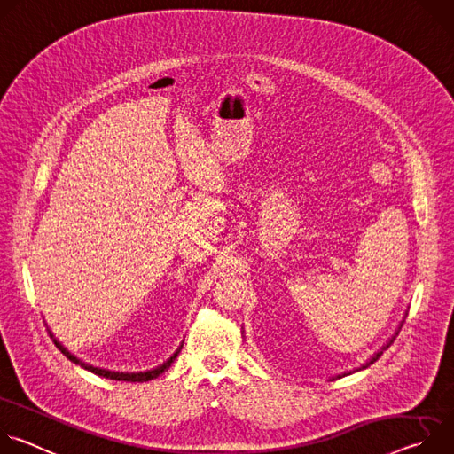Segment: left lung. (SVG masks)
Masks as SVG:
<instances>
[{
  "mask_svg": "<svg viewBox=\"0 0 454 454\" xmlns=\"http://www.w3.org/2000/svg\"><path fill=\"white\" fill-rule=\"evenodd\" d=\"M401 327H403V325H401ZM397 334H399V331H397V333H395V336H397ZM395 336H394V338H392V340H390V343H387V345H386V347H382V350H386V348H387V347H390V345H392V343H394V340H395ZM382 350H380V352H377V354H375V356H373V357H372V359H370V361H368V363H366V364H363V368H366V366H370V364H372V363H375V361H377V359H379V357H380V354H382Z\"/></svg>",
  "mask_w": 454,
  "mask_h": 454,
  "instance_id": "left-lung-1",
  "label": "left lung"
}]
</instances>
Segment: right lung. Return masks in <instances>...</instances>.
Returning a JSON list of instances; mask_svg holds the SVG:
<instances>
[{
	"label": "right lung",
	"mask_w": 454,
	"mask_h": 454,
	"mask_svg": "<svg viewBox=\"0 0 454 454\" xmlns=\"http://www.w3.org/2000/svg\"><path fill=\"white\" fill-rule=\"evenodd\" d=\"M51 336V334H50ZM53 338V336H51ZM55 341V347L67 356L72 363H75V364H81V366H84L86 370H90V372H93V373H97V375H100V377H106V379H114V380H127V382H145V380H151V379H156L160 373H163L172 363H174V359L177 357V354H179V350H181V347L176 350V354L170 357V359H167L163 364H160V366H156V368H153V370H147V372H138V373H129V372H111V370H104V368H97V366H91V364H86V363H82L79 357H75L74 354H70L67 348H64L57 340H53Z\"/></svg>",
	"instance_id": "1"
}]
</instances>
